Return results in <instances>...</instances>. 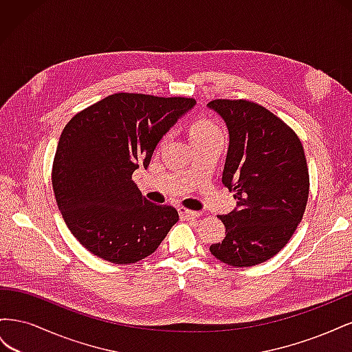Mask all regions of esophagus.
Wrapping results in <instances>:
<instances>
[{
	"label": "esophagus",
	"instance_id": "esophagus-1",
	"mask_svg": "<svg viewBox=\"0 0 352 352\" xmlns=\"http://www.w3.org/2000/svg\"><path fill=\"white\" fill-rule=\"evenodd\" d=\"M179 214L182 219H186V220H194V219H198L201 216V212L198 211H192V210H188L185 207H180L179 208Z\"/></svg>",
	"mask_w": 352,
	"mask_h": 352
}]
</instances>
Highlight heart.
<instances>
[{
	"instance_id": "obj_1",
	"label": "heart",
	"mask_w": 352,
	"mask_h": 352,
	"mask_svg": "<svg viewBox=\"0 0 352 352\" xmlns=\"http://www.w3.org/2000/svg\"><path fill=\"white\" fill-rule=\"evenodd\" d=\"M216 133H221L219 127L214 123H211L210 120H206V119L194 122L192 126H190V129H189V136H190V141H192V142L206 140V138L212 136Z\"/></svg>"
}]
</instances>
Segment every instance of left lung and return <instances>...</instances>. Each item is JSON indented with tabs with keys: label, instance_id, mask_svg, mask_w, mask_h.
<instances>
[{
	"label": "left lung",
	"instance_id": "1",
	"mask_svg": "<svg viewBox=\"0 0 352 352\" xmlns=\"http://www.w3.org/2000/svg\"><path fill=\"white\" fill-rule=\"evenodd\" d=\"M229 131L221 182L233 192L236 208L219 216L226 236L211 254L233 267L270 260L302 220L310 190L304 148L278 116L248 100H212Z\"/></svg>",
	"mask_w": 352,
	"mask_h": 352
}]
</instances>
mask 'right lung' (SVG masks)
Wrapping results in <instances>:
<instances>
[{"label":"right lung","instance_id":"add662e5","mask_svg":"<svg viewBox=\"0 0 352 352\" xmlns=\"http://www.w3.org/2000/svg\"><path fill=\"white\" fill-rule=\"evenodd\" d=\"M194 98L119 92L73 116L52 163V189L69 230L114 264L151 255L179 220L172 206L148 201L132 180L150 166L163 135Z\"/></svg>","mask_w":352,"mask_h":352}]
</instances>
